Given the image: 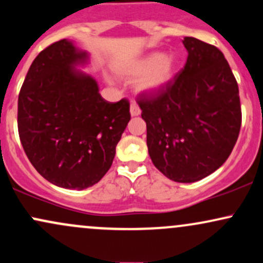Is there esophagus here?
Segmentation results:
<instances>
[{
  "label": "esophagus",
  "instance_id": "34e87169",
  "mask_svg": "<svg viewBox=\"0 0 263 263\" xmlns=\"http://www.w3.org/2000/svg\"><path fill=\"white\" fill-rule=\"evenodd\" d=\"M129 112H131V116H138V115H141L140 106L136 102H134V101L131 102V106H129Z\"/></svg>",
  "mask_w": 263,
  "mask_h": 263
}]
</instances>
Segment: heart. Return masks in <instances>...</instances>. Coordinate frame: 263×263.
<instances>
[{"mask_svg":"<svg viewBox=\"0 0 263 263\" xmlns=\"http://www.w3.org/2000/svg\"><path fill=\"white\" fill-rule=\"evenodd\" d=\"M178 72V60L175 54L152 52L141 57L126 68L128 76H141L137 88L147 93L162 91L172 82Z\"/></svg>","mask_w":263,"mask_h":263,"instance_id":"heart-1","label":"heart"}]
</instances>
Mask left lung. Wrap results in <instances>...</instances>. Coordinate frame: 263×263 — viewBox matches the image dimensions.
Masks as SVG:
<instances>
[{
  "mask_svg": "<svg viewBox=\"0 0 263 263\" xmlns=\"http://www.w3.org/2000/svg\"><path fill=\"white\" fill-rule=\"evenodd\" d=\"M189 56L174 81L157 93L138 95L155 167L170 180L200 181L226 162L241 128L237 81L223 53L184 37Z\"/></svg>",
  "mask_w": 263,
  "mask_h": 263,
  "instance_id": "1",
  "label": "left lung"
}]
</instances>
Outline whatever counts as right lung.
Wrapping results in <instances>:
<instances>
[{
  "mask_svg": "<svg viewBox=\"0 0 263 263\" xmlns=\"http://www.w3.org/2000/svg\"><path fill=\"white\" fill-rule=\"evenodd\" d=\"M87 52L68 40L33 60L18 95L17 125L28 160L48 182L70 190L97 183L111 167L129 102H108L96 80L74 68Z\"/></svg>",
  "mask_w": 263,
  "mask_h": 263,
  "instance_id": "add662e5",
  "label": "right lung"
}]
</instances>
